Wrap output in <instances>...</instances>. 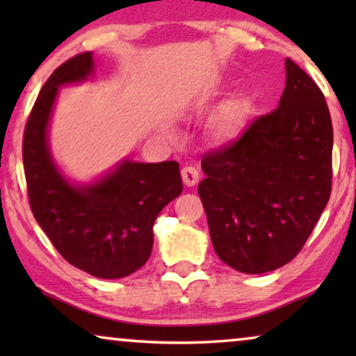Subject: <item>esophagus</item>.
Instances as JSON below:
<instances>
[{"mask_svg":"<svg viewBox=\"0 0 356 356\" xmlns=\"http://www.w3.org/2000/svg\"><path fill=\"white\" fill-rule=\"evenodd\" d=\"M181 178L186 186H194L199 181V178H201V173H199V170L196 167H193V165H186V167H183L181 170Z\"/></svg>","mask_w":356,"mask_h":356,"instance_id":"1","label":"esophagus"}]
</instances>
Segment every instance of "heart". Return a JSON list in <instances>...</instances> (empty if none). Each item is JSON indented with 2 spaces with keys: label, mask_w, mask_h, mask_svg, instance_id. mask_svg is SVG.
Returning a JSON list of instances; mask_svg holds the SVG:
<instances>
[{
  "label": "heart",
  "mask_w": 356,
  "mask_h": 356,
  "mask_svg": "<svg viewBox=\"0 0 356 356\" xmlns=\"http://www.w3.org/2000/svg\"><path fill=\"white\" fill-rule=\"evenodd\" d=\"M241 116L236 106H227L216 120V131L217 134L223 139H232L235 138L240 131Z\"/></svg>",
  "instance_id": "1"
}]
</instances>
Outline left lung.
Wrapping results in <instances>:
<instances>
[{"label":"left lung","instance_id":"8db88e82","mask_svg":"<svg viewBox=\"0 0 356 356\" xmlns=\"http://www.w3.org/2000/svg\"><path fill=\"white\" fill-rule=\"evenodd\" d=\"M279 106L202 155L197 186L217 256L245 274L301 251L332 191V120L318 84L290 58Z\"/></svg>","mask_w":356,"mask_h":356}]
</instances>
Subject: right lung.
Instances as JSON below:
<instances>
[{
  "label": "right lung",
  "mask_w": 356,
  "mask_h": 356,
  "mask_svg": "<svg viewBox=\"0 0 356 356\" xmlns=\"http://www.w3.org/2000/svg\"><path fill=\"white\" fill-rule=\"evenodd\" d=\"M92 71V51H84L58 66L43 84L24 129V172L33 217L56 251L87 274L121 279L147 262L155 218L181 194L183 181L175 160H124L89 186H74L58 172L47 143L58 87L84 81Z\"/></svg>",
  "instance_id": "obj_1"
}]
</instances>
